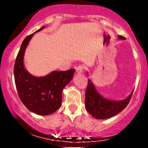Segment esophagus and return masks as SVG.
Instances as JSON below:
<instances>
[{"label": "esophagus", "mask_w": 148, "mask_h": 148, "mask_svg": "<svg viewBox=\"0 0 148 148\" xmlns=\"http://www.w3.org/2000/svg\"><path fill=\"white\" fill-rule=\"evenodd\" d=\"M84 69V65H79L76 68V73H78V74H81V73L83 72Z\"/></svg>", "instance_id": "obj_1"}]
</instances>
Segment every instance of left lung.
Listing matches in <instances>:
<instances>
[{
	"label": "left lung",
	"mask_w": 148,
	"mask_h": 148,
	"mask_svg": "<svg viewBox=\"0 0 148 148\" xmlns=\"http://www.w3.org/2000/svg\"><path fill=\"white\" fill-rule=\"evenodd\" d=\"M120 40H125V37L118 36ZM134 91L126 99L123 101H111L100 95L90 79L88 80V86L86 92L85 106L90 114L97 119H107L115 116L121 112L130 103Z\"/></svg>",
	"instance_id": "8db88e82"
}]
</instances>
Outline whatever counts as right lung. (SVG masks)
I'll return each mask as SVG.
<instances>
[{"label":"right lung","mask_w":148,"mask_h":148,"mask_svg":"<svg viewBox=\"0 0 148 148\" xmlns=\"http://www.w3.org/2000/svg\"><path fill=\"white\" fill-rule=\"evenodd\" d=\"M34 34L24 39L16 56L14 67L15 84L20 99L29 111L40 115H50L61 106L62 90L72 79L75 69L54 71L42 77L30 74L23 65V56Z\"/></svg>","instance_id":"right-lung-1"}]
</instances>
